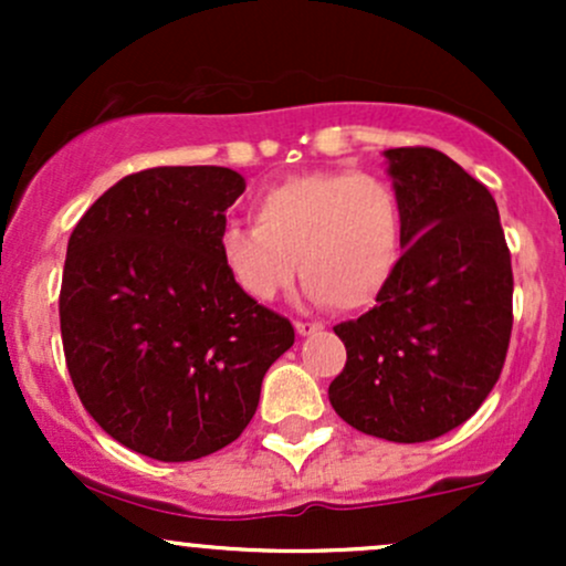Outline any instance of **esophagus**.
Returning <instances> with one entry per match:
<instances>
[{
    "instance_id": "1",
    "label": "esophagus",
    "mask_w": 566,
    "mask_h": 566,
    "mask_svg": "<svg viewBox=\"0 0 566 566\" xmlns=\"http://www.w3.org/2000/svg\"><path fill=\"white\" fill-rule=\"evenodd\" d=\"M295 329L301 337H308V335H316L322 329L319 322H295Z\"/></svg>"
}]
</instances>
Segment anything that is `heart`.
Masks as SVG:
<instances>
[{"label":"heart","mask_w":566,"mask_h":566,"mask_svg":"<svg viewBox=\"0 0 566 566\" xmlns=\"http://www.w3.org/2000/svg\"><path fill=\"white\" fill-rule=\"evenodd\" d=\"M252 216L255 223L229 220L218 233L220 261L252 301H274L297 269L311 301L361 311L405 258L401 201L375 175H295L258 193Z\"/></svg>","instance_id":"obj_1"}]
</instances>
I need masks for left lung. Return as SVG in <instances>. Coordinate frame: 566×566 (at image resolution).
I'll use <instances>...</instances> for the list:
<instances>
[{"mask_svg": "<svg viewBox=\"0 0 566 566\" xmlns=\"http://www.w3.org/2000/svg\"><path fill=\"white\" fill-rule=\"evenodd\" d=\"M407 247L378 305L335 335L348 361L329 382L335 412L399 444L431 441L471 418L503 369L513 274L486 186L437 148L382 151Z\"/></svg>", "mask_w": 566, "mask_h": 566, "instance_id": "obj_1", "label": "left lung"}]
</instances>
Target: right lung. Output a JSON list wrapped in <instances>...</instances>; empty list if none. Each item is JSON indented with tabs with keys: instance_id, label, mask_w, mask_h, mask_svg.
<instances>
[{
	"instance_id": "right-lung-1",
	"label": "right lung",
	"mask_w": 566,
	"mask_h": 566,
	"mask_svg": "<svg viewBox=\"0 0 566 566\" xmlns=\"http://www.w3.org/2000/svg\"><path fill=\"white\" fill-rule=\"evenodd\" d=\"M244 178L229 167L127 175L69 239L61 335L84 409L161 463L223 450L252 420L269 367L295 343L218 255Z\"/></svg>"
}]
</instances>
